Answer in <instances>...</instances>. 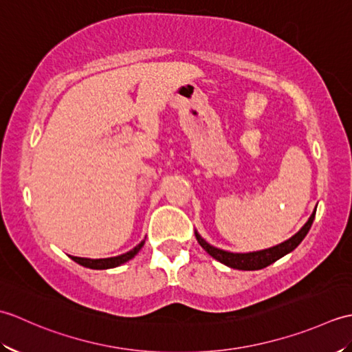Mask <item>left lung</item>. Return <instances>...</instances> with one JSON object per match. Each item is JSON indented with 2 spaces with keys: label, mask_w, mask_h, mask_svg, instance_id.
<instances>
[{
  "label": "left lung",
  "mask_w": 352,
  "mask_h": 352,
  "mask_svg": "<svg viewBox=\"0 0 352 352\" xmlns=\"http://www.w3.org/2000/svg\"><path fill=\"white\" fill-rule=\"evenodd\" d=\"M315 214H316V208L313 210L309 221L304 223L302 228L298 231L296 234L287 239V241H284L275 246H271V248L252 251V252H230L226 250L216 248V246L208 243L206 239L201 237V234L197 230H195V236H197L198 243L203 246L204 251H207V254H210L214 260L221 261L222 265L233 269H239V271H258V269H263L269 265H272L274 261L294 251L296 246L302 242V239L307 236L313 223V219H315Z\"/></svg>",
  "instance_id": "1"
}]
</instances>
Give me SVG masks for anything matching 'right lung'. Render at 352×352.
<instances>
[{
  "instance_id": "1",
  "label": "right lung",
  "mask_w": 352,
  "mask_h": 352,
  "mask_svg": "<svg viewBox=\"0 0 352 352\" xmlns=\"http://www.w3.org/2000/svg\"><path fill=\"white\" fill-rule=\"evenodd\" d=\"M145 241H142L138 246H134L133 250H130L129 252L121 254V256H116V257H109V258H86V257H72L71 258L76 261V263L89 267V269H111V267H118L126 261L131 260L136 254L142 250V246H144Z\"/></svg>"
}]
</instances>
